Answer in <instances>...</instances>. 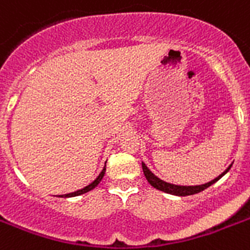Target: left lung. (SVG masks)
<instances>
[{
  "mask_svg": "<svg viewBox=\"0 0 250 250\" xmlns=\"http://www.w3.org/2000/svg\"><path fill=\"white\" fill-rule=\"evenodd\" d=\"M142 167H143V173H145V177L146 179L148 181V183L152 187H155L156 189H160V191H163V192H167V193H170V195H177V196H188V195H195V193H199L201 191H204L205 188H208L209 186H211L214 182L218 181L219 178H222L223 175L226 174L227 171L229 170V165L227 167L226 170L223 171L222 174L217 177L213 181L208 182L205 185H200V186H177V185H171V183H167V182H164L161 181L160 178H157L156 175L153 174L152 171L149 170L148 167H146L145 163H142Z\"/></svg>",
  "mask_w": 250,
  "mask_h": 250,
  "instance_id": "1",
  "label": "left lung"
}]
</instances>
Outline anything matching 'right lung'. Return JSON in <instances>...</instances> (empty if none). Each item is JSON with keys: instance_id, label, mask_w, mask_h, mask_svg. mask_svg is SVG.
<instances>
[{"instance_id": "add662e5", "label": "right lung", "mask_w": 250, "mask_h": 250, "mask_svg": "<svg viewBox=\"0 0 250 250\" xmlns=\"http://www.w3.org/2000/svg\"><path fill=\"white\" fill-rule=\"evenodd\" d=\"M105 173V167H103V170L101 171V174L98 175L97 178H95V181H93L90 183V185H87L86 187H83V188L79 189V191H75V192H72V193H67L65 195V197H72V196H79V195H83V193L85 192H89V191H91L93 188H95L98 185H99V182L102 181V178H103V175H104Z\"/></svg>"}]
</instances>
